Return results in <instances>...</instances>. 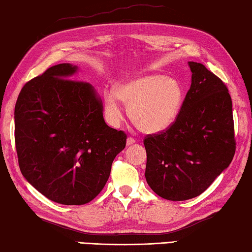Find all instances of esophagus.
Returning <instances> with one entry per match:
<instances>
[{"mask_svg":"<svg viewBox=\"0 0 252 252\" xmlns=\"http://www.w3.org/2000/svg\"><path fill=\"white\" fill-rule=\"evenodd\" d=\"M135 142H136V141H135L133 137H127V140H126V146H131V145H133V144H134Z\"/></svg>","mask_w":252,"mask_h":252,"instance_id":"1","label":"esophagus"}]
</instances>
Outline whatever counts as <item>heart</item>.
I'll list each match as a JSON object with an SVG mask.
<instances>
[{"label": "heart", "mask_w": 252, "mask_h": 252, "mask_svg": "<svg viewBox=\"0 0 252 252\" xmlns=\"http://www.w3.org/2000/svg\"><path fill=\"white\" fill-rule=\"evenodd\" d=\"M104 100L111 120H121L122 100L129 105L133 125L144 133L155 134L169 129L176 120L183 91L175 79L153 74L126 80L118 84L116 91L105 90Z\"/></svg>", "instance_id": "b5f03b06"}]
</instances>
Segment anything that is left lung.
Returning a JSON list of instances; mask_svg holds the SVG:
<instances>
[{"instance_id":"left-lung-1","label":"left lung","mask_w":252,"mask_h":252,"mask_svg":"<svg viewBox=\"0 0 252 252\" xmlns=\"http://www.w3.org/2000/svg\"><path fill=\"white\" fill-rule=\"evenodd\" d=\"M189 66L191 84L176 120L144 140L147 184L172 201L202 194L232 162L236 145L226 85L202 63Z\"/></svg>"}]
</instances>
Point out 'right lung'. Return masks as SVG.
<instances>
[{
    "instance_id": "obj_1",
    "label": "right lung",
    "mask_w": 252,
    "mask_h": 252,
    "mask_svg": "<svg viewBox=\"0 0 252 252\" xmlns=\"http://www.w3.org/2000/svg\"><path fill=\"white\" fill-rule=\"evenodd\" d=\"M78 70L60 63L27 82L14 117L24 178L50 200L69 206L99 194L126 141L125 132L106 125L94 87L71 80Z\"/></svg>"
}]
</instances>
